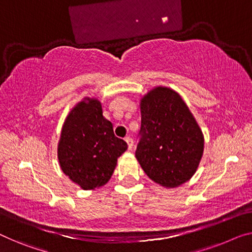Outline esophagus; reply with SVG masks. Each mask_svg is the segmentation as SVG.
I'll return each mask as SVG.
<instances>
[{"label":"esophagus","instance_id":"obj_1","mask_svg":"<svg viewBox=\"0 0 252 252\" xmlns=\"http://www.w3.org/2000/svg\"><path fill=\"white\" fill-rule=\"evenodd\" d=\"M126 144H127V147H129V149L132 148V146H133V139L131 138L130 136H127V137L126 138Z\"/></svg>","mask_w":252,"mask_h":252}]
</instances>
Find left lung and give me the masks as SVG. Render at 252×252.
Returning a JSON list of instances; mask_svg holds the SVG:
<instances>
[{
    "mask_svg": "<svg viewBox=\"0 0 252 252\" xmlns=\"http://www.w3.org/2000/svg\"><path fill=\"white\" fill-rule=\"evenodd\" d=\"M141 126L136 157L153 181L166 188L187 182L196 172L204 136L174 90L157 87L140 103Z\"/></svg>",
    "mask_w": 252,
    "mask_h": 252,
    "instance_id": "8db88e82",
    "label": "left lung"
}]
</instances>
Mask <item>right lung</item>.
<instances>
[{
  "mask_svg": "<svg viewBox=\"0 0 252 252\" xmlns=\"http://www.w3.org/2000/svg\"><path fill=\"white\" fill-rule=\"evenodd\" d=\"M87 100L67 115L58 147L62 171L84 190L104 186L127 149L126 142L115 137L113 125L103 116L98 100Z\"/></svg>",
  "mask_w": 252,
  "mask_h": 252,
  "instance_id": "obj_1",
  "label": "right lung"
}]
</instances>
